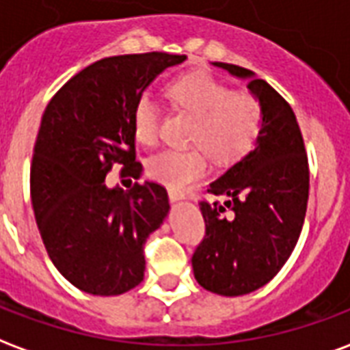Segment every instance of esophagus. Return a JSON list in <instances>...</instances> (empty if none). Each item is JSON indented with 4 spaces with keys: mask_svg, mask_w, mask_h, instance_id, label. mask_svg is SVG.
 Masks as SVG:
<instances>
[{
    "mask_svg": "<svg viewBox=\"0 0 350 350\" xmlns=\"http://www.w3.org/2000/svg\"><path fill=\"white\" fill-rule=\"evenodd\" d=\"M167 196H170V200L172 201L183 200V193L178 192V190H167Z\"/></svg>",
    "mask_w": 350,
    "mask_h": 350,
    "instance_id": "esophagus-1",
    "label": "esophagus"
}]
</instances>
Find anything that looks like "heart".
I'll return each mask as SVG.
<instances>
[{"instance_id": "1", "label": "heart", "mask_w": 350, "mask_h": 350, "mask_svg": "<svg viewBox=\"0 0 350 350\" xmlns=\"http://www.w3.org/2000/svg\"><path fill=\"white\" fill-rule=\"evenodd\" d=\"M167 96L178 111L196 119L190 144L201 149H165L147 162V173L170 188H183L206 172V152L221 164L248 154L261 136L265 111L248 91H234L213 74L193 72L167 85ZM134 136L145 147L160 139L162 108L150 94H142L132 111Z\"/></svg>"}]
</instances>
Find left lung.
Wrapping results in <instances>:
<instances>
[{
  "label": "left lung",
  "mask_w": 350,
  "mask_h": 350,
  "mask_svg": "<svg viewBox=\"0 0 350 350\" xmlns=\"http://www.w3.org/2000/svg\"><path fill=\"white\" fill-rule=\"evenodd\" d=\"M239 78L265 111L256 149L211 183L201 200L205 237L192 256L201 287L224 297L259 289L282 270L297 246L310 193L304 137L289 102L248 68L214 63Z\"/></svg>",
  "instance_id": "1"
}]
</instances>
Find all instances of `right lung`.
<instances>
[{"mask_svg": "<svg viewBox=\"0 0 350 350\" xmlns=\"http://www.w3.org/2000/svg\"><path fill=\"white\" fill-rule=\"evenodd\" d=\"M186 55L104 57L72 76L48 102L33 149L31 203L48 256L74 287L122 295L144 280V244L170 211L158 183L108 188L106 175L137 177L134 104L164 68Z\"/></svg>", "mask_w": 350, "mask_h": 350, "instance_id": "add662e5", "label": "right lung"}]
</instances>
